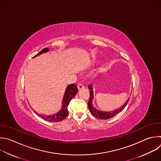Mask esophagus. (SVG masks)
Segmentation results:
<instances>
[{
	"mask_svg": "<svg viewBox=\"0 0 161 161\" xmlns=\"http://www.w3.org/2000/svg\"><path fill=\"white\" fill-rule=\"evenodd\" d=\"M77 86H78V88L79 90H82V89H83V88H85V86H84L83 85H81V84L78 85Z\"/></svg>",
	"mask_w": 161,
	"mask_h": 161,
	"instance_id": "obj_1",
	"label": "esophagus"
}]
</instances>
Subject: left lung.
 I'll use <instances>...</instances> for the list:
<instances>
[{
  "mask_svg": "<svg viewBox=\"0 0 161 161\" xmlns=\"http://www.w3.org/2000/svg\"><path fill=\"white\" fill-rule=\"evenodd\" d=\"M88 88L90 90V98H89V101H88V103L90 112L93 116H95L97 118L100 119H110V118L114 117V116L117 115L118 113H121L125 109V108L126 106V105L130 100V98H129L126 101V102L124 103V105H123L121 107V108H119L117 110L113 111L112 112H103V111H98L94 108V107H93L92 100H93V88H92V86L91 85H90L88 86Z\"/></svg>",
  "mask_w": 161,
  "mask_h": 161,
  "instance_id": "left-lung-1",
  "label": "left lung"
}]
</instances>
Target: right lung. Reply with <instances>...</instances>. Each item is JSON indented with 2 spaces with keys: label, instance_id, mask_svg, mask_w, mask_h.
Returning a JSON list of instances; mask_svg holds the SVG:
<instances>
[{
  "label": "right lung",
  "instance_id": "1",
  "mask_svg": "<svg viewBox=\"0 0 161 161\" xmlns=\"http://www.w3.org/2000/svg\"><path fill=\"white\" fill-rule=\"evenodd\" d=\"M49 49L47 48H43L39 53H38L36 55H35L33 58L36 57L43 53L48 52ZM78 92V87L75 83L71 84L68 86L66 88L64 98L63 100V105H62V109L58 112L57 114L53 115V116H46V115H42L38 113H35L40 118L42 119L50 121V122H59L62 120H63L64 118H66L68 115V107L69 105V103L71 101V100L76 95V94Z\"/></svg>",
  "mask_w": 161,
  "mask_h": 161
}]
</instances>
